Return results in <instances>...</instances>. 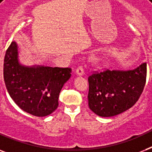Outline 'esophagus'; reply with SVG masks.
Here are the masks:
<instances>
[{"label": "esophagus", "mask_w": 152, "mask_h": 152, "mask_svg": "<svg viewBox=\"0 0 152 152\" xmlns=\"http://www.w3.org/2000/svg\"><path fill=\"white\" fill-rule=\"evenodd\" d=\"M76 74L77 76H83L84 74V70L82 66H79L77 69H76Z\"/></svg>", "instance_id": "obj_1"}]
</instances>
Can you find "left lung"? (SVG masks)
Segmentation results:
<instances>
[{
    "instance_id": "left-lung-1",
    "label": "left lung",
    "mask_w": 152,
    "mask_h": 152,
    "mask_svg": "<svg viewBox=\"0 0 152 152\" xmlns=\"http://www.w3.org/2000/svg\"><path fill=\"white\" fill-rule=\"evenodd\" d=\"M147 63L129 71L104 70L88 76V106L97 115L113 117L131 108L143 92Z\"/></svg>"
}]
</instances>
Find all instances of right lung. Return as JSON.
Returning a JSON list of instances; mask_svg holds the SVG:
<instances>
[{
  "instance_id": "add662e5",
  "label": "right lung",
  "mask_w": 152,
  "mask_h": 152,
  "mask_svg": "<svg viewBox=\"0 0 152 152\" xmlns=\"http://www.w3.org/2000/svg\"><path fill=\"white\" fill-rule=\"evenodd\" d=\"M71 72L69 68L23 65L15 42L4 60V80L10 97L20 109L36 117L49 115L57 108L61 90Z\"/></svg>"
}]
</instances>
